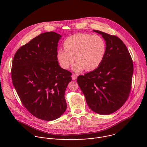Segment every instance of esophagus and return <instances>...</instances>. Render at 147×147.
Here are the masks:
<instances>
[{"instance_id":"34e87169","label":"esophagus","mask_w":147,"mask_h":147,"mask_svg":"<svg viewBox=\"0 0 147 147\" xmlns=\"http://www.w3.org/2000/svg\"><path fill=\"white\" fill-rule=\"evenodd\" d=\"M77 75H75V74H73L72 75V80H76V79H77Z\"/></svg>"}]
</instances>
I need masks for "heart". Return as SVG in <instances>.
Returning a JSON list of instances; mask_svg holds the SVG:
<instances>
[{
    "instance_id": "b5f03b06",
    "label": "heart",
    "mask_w": 147,
    "mask_h": 147,
    "mask_svg": "<svg viewBox=\"0 0 147 147\" xmlns=\"http://www.w3.org/2000/svg\"><path fill=\"white\" fill-rule=\"evenodd\" d=\"M64 49L57 51L61 66L68 69L75 61L73 67L75 72L86 69L90 71L98 68L102 63L106 52L104 40L100 36L78 33L67 38L63 42Z\"/></svg>"
}]
</instances>
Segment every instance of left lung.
Returning <instances> with one entry per match:
<instances>
[{
  "mask_svg": "<svg viewBox=\"0 0 147 147\" xmlns=\"http://www.w3.org/2000/svg\"><path fill=\"white\" fill-rule=\"evenodd\" d=\"M106 42L104 58L98 68L79 75L77 82L89 108L102 115L110 114L126 102L131 88L132 59L125 44L116 36L93 30Z\"/></svg>",
  "mask_w": 147,
  "mask_h": 147,
  "instance_id": "obj_1",
  "label": "left lung"
}]
</instances>
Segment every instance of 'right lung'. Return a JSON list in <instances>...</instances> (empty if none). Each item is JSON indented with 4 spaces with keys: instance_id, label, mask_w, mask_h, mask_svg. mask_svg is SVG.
Returning a JSON list of instances; mask_svg holds the SVG:
<instances>
[{
    "instance_id": "1",
    "label": "right lung",
    "mask_w": 147,
    "mask_h": 147,
    "mask_svg": "<svg viewBox=\"0 0 147 147\" xmlns=\"http://www.w3.org/2000/svg\"><path fill=\"white\" fill-rule=\"evenodd\" d=\"M61 37L54 32L41 33L20 47L12 61V83L22 105L33 116L46 121L64 113V93L72 80V73L58 61Z\"/></svg>"
}]
</instances>
